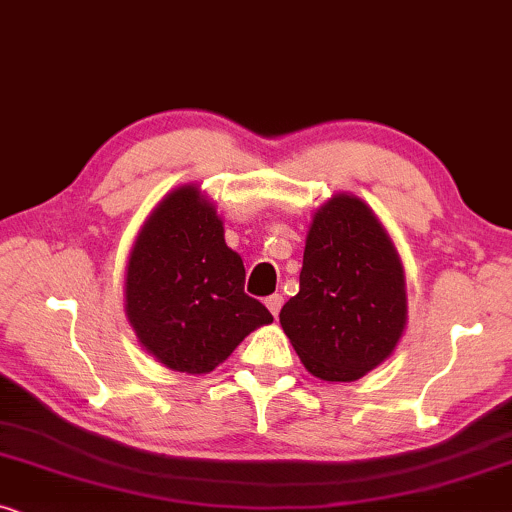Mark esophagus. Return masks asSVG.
<instances>
[{"label":"esophagus","instance_id":"obj_1","mask_svg":"<svg viewBox=\"0 0 512 512\" xmlns=\"http://www.w3.org/2000/svg\"><path fill=\"white\" fill-rule=\"evenodd\" d=\"M267 309L274 313V318L278 316V313H281V306H283V295H271V297H267Z\"/></svg>","mask_w":512,"mask_h":512}]
</instances>
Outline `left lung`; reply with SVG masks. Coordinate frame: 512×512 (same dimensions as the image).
Returning <instances> with one entry per match:
<instances>
[{
	"label": "left lung",
	"mask_w": 512,
	"mask_h": 512,
	"mask_svg": "<svg viewBox=\"0 0 512 512\" xmlns=\"http://www.w3.org/2000/svg\"><path fill=\"white\" fill-rule=\"evenodd\" d=\"M281 325L323 381H356L398 346L407 325L403 262L358 196L335 194L313 215L299 292L281 309Z\"/></svg>",
	"instance_id": "1"
}]
</instances>
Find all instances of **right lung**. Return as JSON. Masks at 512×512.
<instances>
[{"instance_id": "right-lung-1", "label": "right lung", "mask_w": 512, "mask_h": 512, "mask_svg": "<svg viewBox=\"0 0 512 512\" xmlns=\"http://www.w3.org/2000/svg\"><path fill=\"white\" fill-rule=\"evenodd\" d=\"M245 269L196 185L163 196L126 267V316L142 349L175 372L208 374L274 316L243 292Z\"/></svg>"}]
</instances>
